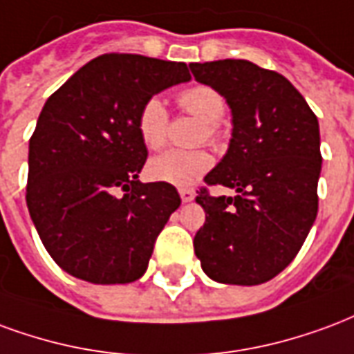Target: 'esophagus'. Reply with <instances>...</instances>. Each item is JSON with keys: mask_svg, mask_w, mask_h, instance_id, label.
Segmentation results:
<instances>
[{"mask_svg": "<svg viewBox=\"0 0 354 354\" xmlns=\"http://www.w3.org/2000/svg\"><path fill=\"white\" fill-rule=\"evenodd\" d=\"M179 194H180V200L187 203V202H192V200H194L196 192L192 190V188H180Z\"/></svg>", "mask_w": 354, "mask_h": 354, "instance_id": "1", "label": "esophagus"}]
</instances>
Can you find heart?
<instances>
[{"instance_id":"b5f03b06","label":"heart","mask_w":354,"mask_h":354,"mask_svg":"<svg viewBox=\"0 0 354 354\" xmlns=\"http://www.w3.org/2000/svg\"><path fill=\"white\" fill-rule=\"evenodd\" d=\"M179 107L188 115L202 120V138L216 141L221 136L218 120L226 113V102L223 94L207 84H194L180 90L177 95ZM167 111L160 97H149L138 113V133L143 145L151 151L164 147L167 138ZM213 154L205 149L194 151L162 152L149 162V175L158 183L175 187H190L200 180L213 167Z\"/></svg>"}]
</instances>
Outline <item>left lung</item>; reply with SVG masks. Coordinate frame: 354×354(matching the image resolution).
<instances>
[{
  "instance_id": "8db88e82",
  "label": "left lung",
  "mask_w": 354,
  "mask_h": 354,
  "mask_svg": "<svg viewBox=\"0 0 354 354\" xmlns=\"http://www.w3.org/2000/svg\"><path fill=\"white\" fill-rule=\"evenodd\" d=\"M190 71L226 97L234 124L228 152L203 180L237 192L200 188L205 223L194 252L213 281L260 285L292 262L315 223L319 120L288 79L252 62L190 64Z\"/></svg>"
}]
</instances>
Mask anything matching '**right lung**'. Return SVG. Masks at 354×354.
<instances>
[{
    "mask_svg": "<svg viewBox=\"0 0 354 354\" xmlns=\"http://www.w3.org/2000/svg\"><path fill=\"white\" fill-rule=\"evenodd\" d=\"M187 81L185 62L102 54L46 100L30 139L26 203L45 249L69 275L117 285L145 273L180 198L174 185L138 179L149 154L138 113Z\"/></svg>",
    "mask_w": 354,
    "mask_h": 354,
    "instance_id": "1",
    "label": "right lung"
}]
</instances>
